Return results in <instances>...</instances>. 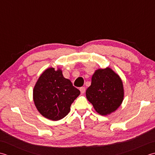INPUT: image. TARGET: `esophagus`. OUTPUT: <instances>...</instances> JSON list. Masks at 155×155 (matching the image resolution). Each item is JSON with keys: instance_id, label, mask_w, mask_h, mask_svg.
<instances>
[{"instance_id": "1", "label": "esophagus", "mask_w": 155, "mask_h": 155, "mask_svg": "<svg viewBox=\"0 0 155 155\" xmlns=\"http://www.w3.org/2000/svg\"><path fill=\"white\" fill-rule=\"evenodd\" d=\"M80 90L81 94H84L85 91H86V88H85L84 87H81L80 88Z\"/></svg>"}]
</instances>
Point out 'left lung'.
Wrapping results in <instances>:
<instances>
[{
  "label": "left lung",
  "instance_id": "obj_1",
  "mask_svg": "<svg viewBox=\"0 0 155 155\" xmlns=\"http://www.w3.org/2000/svg\"><path fill=\"white\" fill-rule=\"evenodd\" d=\"M86 95L99 114H110L120 106L124 100L122 81L111 68L97 69L92 75Z\"/></svg>",
  "mask_w": 155,
  "mask_h": 155
}]
</instances>
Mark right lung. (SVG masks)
Returning <instances> with one entry per match:
<instances>
[{
  "instance_id": "1",
  "label": "right lung",
  "mask_w": 155,
  "mask_h": 155,
  "mask_svg": "<svg viewBox=\"0 0 155 155\" xmlns=\"http://www.w3.org/2000/svg\"><path fill=\"white\" fill-rule=\"evenodd\" d=\"M80 91L64 77L61 69H45L33 88V101L39 112L44 117L57 121L64 118Z\"/></svg>"
}]
</instances>
